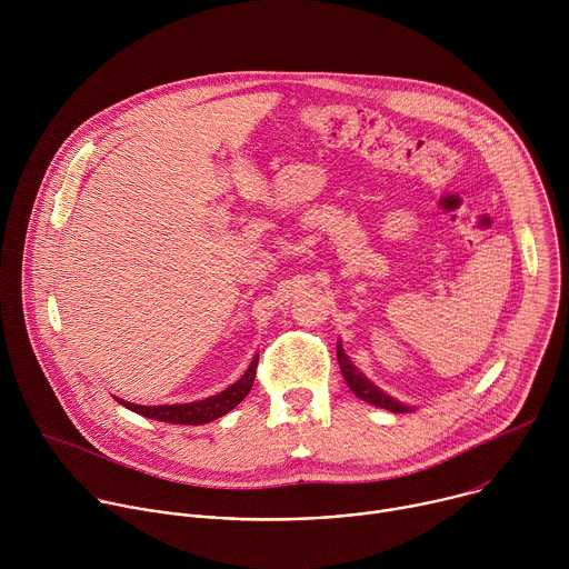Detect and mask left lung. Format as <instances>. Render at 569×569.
<instances>
[{"instance_id":"obj_1","label":"left lung","mask_w":569,"mask_h":569,"mask_svg":"<svg viewBox=\"0 0 569 569\" xmlns=\"http://www.w3.org/2000/svg\"><path fill=\"white\" fill-rule=\"evenodd\" d=\"M338 362H340V369H342V376H345L347 385L351 387V391H353L358 398H362V400L376 405V408L396 412V415H398V412H412L410 405H402V402H398L396 398L387 396V393H385L380 387H376L367 376H362V371H358V367H356V365L349 360V356L345 353L342 345H338Z\"/></svg>"}]
</instances>
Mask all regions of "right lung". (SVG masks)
Wrapping results in <instances>:
<instances>
[{"label":"right lung","mask_w":569,"mask_h":569,"mask_svg":"<svg viewBox=\"0 0 569 569\" xmlns=\"http://www.w3.org/2000/svg\"><path fill=\"white\" fill-rule=\"evenodd\" d=\"M257 365H259V356H254L252 365L248 367L246 373H242V378H238L224 391L202 398V400L182 402V405H178V402L176 405H137V402L117 398V402H121L123 408L146 417V419L176 423V426H202V423H209V421L220 419L227 412H231L236 405L250 393L254 378H257Z\"/></svg>","instance_id":"1"}]
</instances>
